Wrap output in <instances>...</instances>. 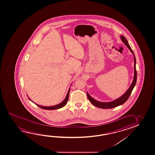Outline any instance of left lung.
<instances>
[{"label":"left lung","instance_id":"obj_1","mask_svg":"<svg viewBox=\"0 0 155 155\" xmlns=\"http://www.w3.org/2000/svg\"><path fill=\"white\" fill-rule=\"evenodd\" d=\"M121 41L123 42L125 45L128 47V49L130 50V52L132 53L134 55V79L132 83L131 84L130 88H128V90L121 97H120L118 99H117L116 100L110 102H101L99 101L95 100V99L92 98V97L88 94L87 92V95L88 98L89 99L90 102L93 104L94 106L97 107L98 108H102V109H110V108H115L116 107L120 106L123 104L126 101L128 100L129 97L131 94V93L132 92L133 88L134 87L135 85L137 83V70H136V59L135 57L134 52H133L132 49H131L130 46L128 44V41H127V39H126L125 37L124 36H120Z\"/></svg>","mask_w":155,"mask_h":155}]
</instances>
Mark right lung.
Listing matches in <instances>:
<instances>
[{
    "mask_svg": "<svg viewBox=\"0 0 155 155\" xmlns=\"http://www.w3.org/2000/svg\"><path fill=\"white\" fill-rule=\"evenodd\" d=\"M70 90V88H69V91H68L67 95V96H66V97H65V99L63 100V102H62L61 103H60V104H58V105H56V106H52V107H44V106H39V105L37 104H36V103H35V104H36L37 106H38V107H39L42 108V109H46V110H55V109H60V108H62V107H63L65 106V104H67L68 101V100H69ZM29 100H30V99Z\"/></svg>",
    "mask_w": 155,
    "mask_h": 155,
    "instance_id": "right-lung-1",
    "label": "right lung"
}]
</instances>
